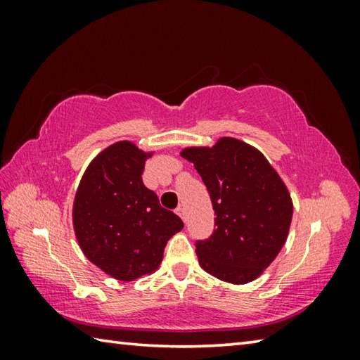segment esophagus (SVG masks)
<instances>
[{
  "mask_svg": "<svg viewBox=\"0 0 360 360\" xmlns=\"http://www.w3.org/2000/svg\"><path fill=\"white\" fill-rule=\"evenodd\" d=\"M176 214H178L181 219H182V221H184L186 222V210L184 208H182V206H179V208L178 210H176Z\"/></svg>",
  "mask_w": 360,
  "mask_h": 360,
  "instance_id": "esophagus-1",
  "label": "esophagus"
}]
</instances>
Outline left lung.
Returning <instances> with one entry per match:
<instances>
[{
	"instance_id": "8db88e82",
	"label": "left lung",
	"mask_w": 360,
	"mask_h": 360,
	"mask_svg": "<svg viewBox=\"0 0 360 360\" xmlns=\"http://www.w3.org/2000/svg\"><path fill=\"white\" fill-rule=\"evenodd\" d=\"M179 154L202 176L216 214L210 240L197 241L200 265L225 283L257 279L288 240L294 212L288 186L257 148L238 138Z\"/></svg>"
}]
</instances>
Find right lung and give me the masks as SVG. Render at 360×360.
Instances as JSON below:
<instances>
[{
	"label": "right lung",
	"mask_w": 360,
	"mask_h": 360,
	"mask_svg": "<svg viewBox=\"0 0 360 360\" xmlns=\"http://www.w3.org/2000/svg\"><path fill=\"white\" fill-rule=\"evenodd\" d=\"M152 155L154 150L127 139L108 146L85 168L75 195L72 229L79 248L117 281L157 271L167 241L184 227L143 184Z\"/></svg>",
	"instance_id": "right-lung-1"
}]
</instances>
